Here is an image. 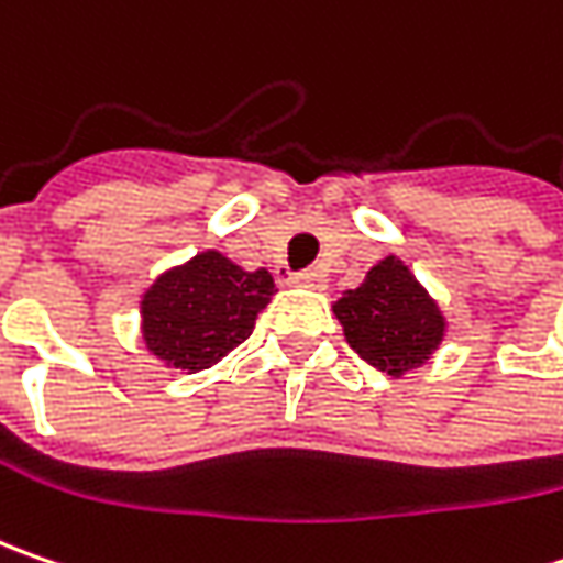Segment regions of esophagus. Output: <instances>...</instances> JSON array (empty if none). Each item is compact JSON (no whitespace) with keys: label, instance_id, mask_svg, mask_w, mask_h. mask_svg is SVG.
<instances>
[{"label":"esophagus","instance_id":"34e87169","mask_svg":"<svg viewBox=\"0 0 563 563\" xmlns=\"http://www.w3.org/2000/svg\"><path fill=\"white\" fill-rule=\"evenodd\" d=\"M291 285H297V288H310V291H322V288H325V275L319 269L294 272Z\"/></svg>","mask_w":563,"mask_h":563}]
</instances>
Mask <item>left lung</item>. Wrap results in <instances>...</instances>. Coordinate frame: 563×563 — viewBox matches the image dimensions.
Returning <instances> with one entry per match:
<instances>
[{"label":"left lung","mask_w":563,"mask_h":563,"mask_svg":"<svg viewBox=\"0 0 563 563\" xmlns=\"http://www.w3.org/2000/svg\"><path fill=\"white\" fill-rule=\"evenodd\" d=\"M332 310L360 357L395 378L422 366L444 338L439 303L398 256L376 263L363 285L344 291Z\"/></svg>","instance_id":"1"}]
</instances>
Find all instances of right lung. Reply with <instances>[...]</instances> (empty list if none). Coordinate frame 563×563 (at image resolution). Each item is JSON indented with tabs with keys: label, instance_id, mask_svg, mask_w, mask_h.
I'll return each mask as SVG.
<instances>
[{
	"label": "right lung",
	"instance_id": "1",
	"mask_svg": "<svg viewBox=\"0 0 563 563\" xmlns=\"http://www.w3.org/2000/svg\"><path fill=\"white\" fill-rule=\"evenodd\" d=\"M275 294L266 269L247 272L219 250L163 272L141 297L146 351L165 366L200 373L244 344Z\"/></svg>",
	"mask_w": 563,
	"mask_h": 563
}]
</instances>
